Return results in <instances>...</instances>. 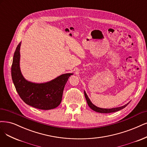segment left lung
Returning <instances> with one entry per match:
<instances>
[{
    "label": "left lung",
    "mask_w": 147,
    "mask_h": 147,
    "mask_svg": "<svg viewBox=\"0 0 147 147\" xmlns=\"http://www.w3.org/2000/svg\"><path fill=\"white\" fill-rule=\"evenodd\" d=\"M84 96L86 100L87 101V103L88 106L90 107V108L92 109L93 111H95V112L97 113H114V112H117V111H119L121 109H122L123 108H125L126 106H127L129 103H128L127 104H126L122 106H120V107H117V108H110V109H108V108H99L96 106L95 105H94L91 101L90 100V99L89 98L88 95L86 93L85 91H84Z\"/></svg>",
    "instance_id": "left-lung-1"
}]
</instances>
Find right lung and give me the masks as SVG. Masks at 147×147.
<instances>
[{
    "mask_svg": "<svg viewBox=\"0 0 147 147\" xmlns=\"http://www.w3.org/2000/svg\"><path fill=\"white\" fill-rule=\"evenodd\" d=\"M21 42L15 50L11 65L13 82L24 102L39 109L49 110L58 107L61 102L63 90L73 73L62 74L48 82L36 83L25 79L20 69V48Z\"/></svg>",
    "mask_w": 147,
    "mask_h": 147,
    "instance_id": "1",
    "label": "right lung"
}]
</instances>
